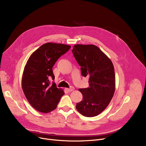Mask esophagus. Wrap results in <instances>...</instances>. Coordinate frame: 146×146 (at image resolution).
<instances>
[{
    "mask_svg": "<svg viewBox=\"0 0 146 146\" xmlns=\"http://www.w3.org/2000/svg\"><path fill=\"white\" fill-rule=\"evenodd\" d=\"M74 88L73 86H71L70 88H66V90L67 92H70L74 90Z\"/></svg>",
    "mask_w": 146,
    "mask_h": 146,
    "instance_id": "obj_1",
    "label": "esophagus"
}]
</instances>
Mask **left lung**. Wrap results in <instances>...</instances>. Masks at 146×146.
<instances>
[{
	"label": "left lung",
	"instance_id": "1",
	"mask_svg": "<svg viewBox=\"0 0 146 146\" xmlns=\"http://www.w3.org/2000/svg\"><path fill=\"white\" fill-rule=\"evenodd\" d=\"M72 52L81 67L83 77L89 78V86L79 89L82 101L76 108L82 115L95 117L110 103L115 90V76L111 60L97 46L76 44Z\"/></svg>",
	"mask_w": 146,
	"mask_h": 146
}]
</instances>
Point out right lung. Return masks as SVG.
I'll use <instances>...</instances> for the list:
<instances>
[{
  "label": "right lung",
  "mask_w": 146,
  "mask_h": 146,
  "mask_svg": "<svg viewBox=\"0 0 146 146\" xmlns=\"http://www.w3.org/2000/svg\"><path fill=\"white\" fill-rule=\"evenodd\" d=\"M63 44L45 43L35 50L27 61L22 78V87L28 101L38 111L48 113L54 110L64 94L63 90L51 83L54 79L52 67L70 48Z\"/></svg>",
  "instance_id": "add662e5"
}]
</instances>
